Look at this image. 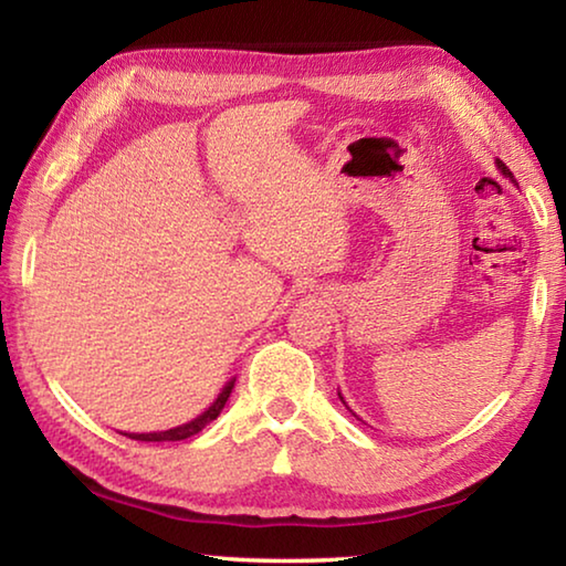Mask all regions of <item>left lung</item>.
Listing matches in <instances>:
<instances>
[{
    "label": "left lung",
    "instance_id": "1",
    "mask_svg": "<svg viewBox=\"0 0 566 566\" xmlns=\"http://www.w3.org/2000/svg\"><path fill=\"white\" fill-rule=\"evenodd\" d=\"M496 169H500L504 177H510V179L514 181V175H512V171H510V169H506V165H504V161H500V159H496ZM339 399L344 401V397H342V395H339ZM344 405H347V401H344Z\"/></svg>",
    "mask_w": 566,
    "mask_h": 566
}]
</instances>
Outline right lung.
Masks as SVG:
<instances>
[{
    "label": "right lung",
    "mask_w": 566,
    "mask_h": 566,
    "mask_svg": "<svg viewBox=\"0 0 566 566\" xmlns=\"http://www.w3.org/2000/svg\"><path fill=\"white\" fill-rule=\"evenodd\" d=\"M234 389V379H229L224 389L219 391V397L212 401V407L207 411H202L197 419L187 421V424L175 427V429H167V432H149V434H127L129 439H137V442H179V439H187V437H195L197 432H202V429L209 424V421H214L219 417V411L224 409L229 395H232Z\"/></svg>",
    "instance_id": "add662e5"
}]
</instances>
